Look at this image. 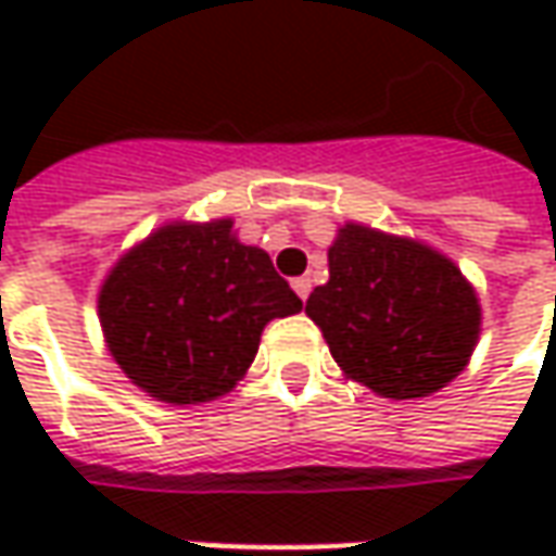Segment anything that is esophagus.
<instances>
[{
    "label": "esophagus",
    "mask_w": 556,
    "mask_h": 556,
    "mask_svg": "<svg viewBox=\"0 0 556 556\" xmlns=\"http://www.w3.org/2000/svg\"><path fill=\"white\" fill-rule=\"evenodd\" d=\"M293 290H296V296L306 303L312 293V278H306V275H303V278H293Z\"/></svg>",
    "instance_id": "1"
}]
</instances>
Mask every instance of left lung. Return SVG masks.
Listing matches in <instances>:
<instances>
[{
	"instance_id": "obj_1",
	"label": "left lung",
	"mask_w": 556,
	"mask_h": 556,
	"mask_svg": "<svg viewBox=\"0 0 556 556\" xmlns=\"http://www.w3.org/2000/svg\"><path fill=\"white\" fill-rule=\"evenodd\" d=\"M328 285L306 300L333 362L383 399L452 383L480 340V300L433 247L346 223L328 250Z\"/></svg>"
}]
</instances>
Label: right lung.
I'll return each instance as SVG.
<instances>
[{"mask_svg": "<svg viewBox=\"0 0 556 556\" xmlns=\"http://www.w3.org/2000/svg\"><path fill=\"white\" fill-rule=\"evenodd\" d=\"M231 225H161L119 256L98 293L114 362L169 405L231 393L268 321L303 309L266 250L241 244Z\"/></svg>", "mask_w": 556, "mask_h": 556, "instance_id": "add662e5", "label": "right lung"}]
</instances>
